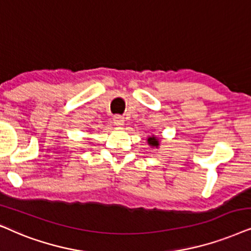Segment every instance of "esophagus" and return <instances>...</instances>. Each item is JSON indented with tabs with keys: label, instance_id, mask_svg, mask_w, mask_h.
<instances>
[{
	"label": "esophagus",
	"instance_id": "esophagus-1",
	"mask_svg": "<svg viewBox=\"0 0 251 251\" xmlns=\"http://www.w3.org/2000/svg\"><path fill=\"white\" fill-rule=\"evenodd\" d=\"M113 123L116 126H123V125H125V118H122V116H120V115L114 116Z\"/></svg>",
	"mask_w": 251,
	"mask_h": 251
}]
</instances>
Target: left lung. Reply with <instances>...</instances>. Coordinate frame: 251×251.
I'll return each mask as SVG.
<instances>
[{"instance_id": "1", "label": "left lung", "mask_w": 251, "mask_h": 251, "mask_svg": "<svg viewBox=\"0 0 251 251\" xmlns=\"http://www.w3.org/2000/svg\"><path fill=\"white\" fill-rule=\"evenodd\" d=\"M148 144L151 146V148L159 149V146H160V141H159V138L157 137V136L152 135L148 137Z\"/></svg>"}]
</instances>
